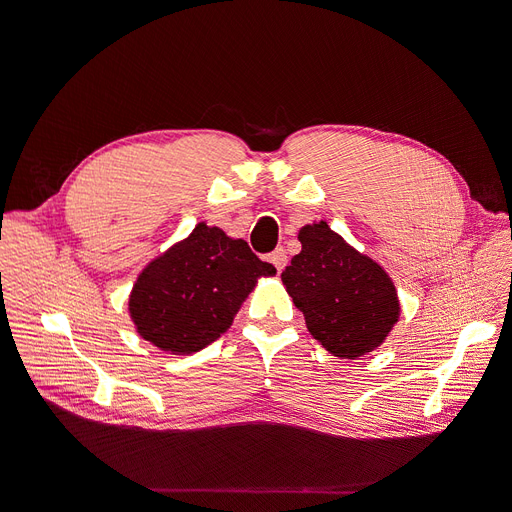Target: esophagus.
<instances>
[{
	"label": "esophagus",
	"instance_id": "1",
	"mask_svg": "<svg viewBox=\"0 0 512 512\" xmlns=\"http://www.w3.org/2000/svg\"><path fill=\"white\" fill-rule=\"evenodd\" d=\"M270 261L274 263V267L278 272H282L284 270V265H286V251L284 249H276L272 255H270Z\"/></svg>",
	"mask_w": 512,
	"mask_h": 512
}]
</instances>
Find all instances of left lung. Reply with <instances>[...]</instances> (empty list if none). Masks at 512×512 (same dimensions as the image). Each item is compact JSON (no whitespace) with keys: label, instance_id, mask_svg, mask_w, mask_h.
Segmentation results:
<instances>
[{"label":"left lung","instance_id":"1","mask_svg":"<svg viewBox=\"0 0 512 512\" xmlns=\"http://www.w3.org/2000/svg\"><path fill=\"white\" fill-rule=\"evenodd\" d=\"M299 240L303 249L286 265L282 282L307 330L340 359L373 351L400 313L392 280L326 222L301 228Z\"/></svg>","mask_w":512,"mask_h":512}]
</instances>
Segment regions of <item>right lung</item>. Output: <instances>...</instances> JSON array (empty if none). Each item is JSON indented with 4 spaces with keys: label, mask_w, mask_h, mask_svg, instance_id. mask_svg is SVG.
I'll use <instances>...</instances> for the list:
<instances>
[{
    "label": "right lung",
    "mask_w": 512,
    "mask_h": 512,
    "mask_svg": "<svg viewBox=\"0 0 512 512\" xmlns=\"http://www.w3.org/2000/svg\"><path fill=\"white\" fill-rule=\"evenodd\" d=\"M274 274L276 267L245 240L199 224L145 267L130 294V315L139 334L161 351L197 353L232 326L255 280Z\"/></svg>",
    "instance_id": "obj_1"
}]
</instances>
